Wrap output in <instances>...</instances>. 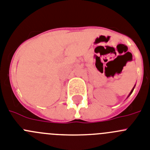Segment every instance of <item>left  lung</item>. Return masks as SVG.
I'll use <instances>...</instances> for the list:
<instances>
[{
    "mask_svg": "<svg viewBox=\"0 0 150 150\" xmlns=\"http://www.w3.org/2000/svg\"><path fill=\"white\" fill-rule=\"evenodd\" d=\"M134 87H135V86H134ZM134 87H133V89H132V91H131V92H130V93H129V96H130V95H131V94H132V92H133V90H134ZM129 96H128V97H129Z\"/></svg>",
    "mask_w": 150,
    "mask_h": 150,
    "instance_id": "left-lung-1",
    "label": "left lung"
}]
</instances>
